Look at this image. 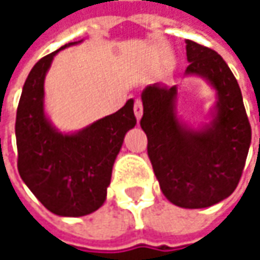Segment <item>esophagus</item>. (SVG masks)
Returning <instances> with one entry per match:
<instances>
[{
    "mask_svg": "<svg viewBox=\"0 0 260 260\" xmlns=\"http://www.w3.org/2000/svg\"><path fill=\"white\" fill-rule=\"evenodd\" d=\"M133 110H135L136 118H137V120H140V118H142V115H143V104H142V101H140L139 98L135 101V108H133Z\"/></svg>",
    "mask_w": 260,
    "mask_h": 260,
    "instance_id": "esophagus-1",
    "label": "esophagus"
}]
</instances>
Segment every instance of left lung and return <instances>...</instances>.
<instances>
[{"mask_svg":"<svg viewBox=\"0 0 260 260\" xmlns=\"http://www.w3.org/2000/svg\"><path fill=\"white\" fill-rule=\"evenodd\" d=\"M186 43V75L205 78L218 95L213 121L201 130L182 124L175 113L176 85L146 86L140 125L160 189L172 204L205 208L233 194L252 140L242 91L215 50Z\"/></svg>","mask_w":260,"mask_h":260,"instance_id":"8db88e82","label":"left lung"}]
</instances>
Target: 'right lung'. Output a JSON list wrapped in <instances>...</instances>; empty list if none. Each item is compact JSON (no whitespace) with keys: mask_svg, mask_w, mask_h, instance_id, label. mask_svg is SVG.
<instances>
[{"mask_svg":"<svg viewBox=\"0 0 260 260\" xmlns=\"http://www.w3.org/2000/svg\"><path fill=\"white\" fill-rule=\"evenodd\" d=\"M30 71L17 108L18 174L49 211L62 217L91 214L104 204L113 165L125 133L136 125L133 100L74 135H62L46 118L45 76L57 52Z\"/></svg>","mask_w":260,"mask_h":260,"instance_id":"1","label":"right lung"}]
</instances>
